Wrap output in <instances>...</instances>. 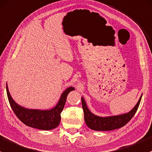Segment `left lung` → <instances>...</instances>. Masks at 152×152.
<instances>
[{"instance_id":"left-lung-1","label":"left lung","mask_w":152,"mask_h":152,"mask_svg":"<svg viewBox=\"0 0 152 152\" xmlns=\"http://www.w3.org/2000/svg\"><path fill=\"white\" fill-rule=\"evenodd\" d=\"M142 95L143 94H141L137 104L128 113L120 114V115L104 117L96 115L91 112V110L88 108L85 99L82 96L81 97L82 107L83 109L84 119H85L86 124L90 129L96 131H110L122 127L126 124L129 122L131 118L133 117L139 107Z\"/></svg>"}]
</instances>
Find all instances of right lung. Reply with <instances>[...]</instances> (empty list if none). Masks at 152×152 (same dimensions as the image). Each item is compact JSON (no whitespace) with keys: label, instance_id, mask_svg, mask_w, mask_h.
<instances>
[{"label":"right lung","instance_id":"1","mask_svg":"<svg viewBox=\"0 0 152 152\" xmlns=\"http://www.w3.org/2000/svg\"><path fill=\"white\" fill-rule=\"evenodd\" d=\"M73 87H69L61 94L58 102L50 109H29L18 104L11 96L6 83V93L11 107L15 115L23 124L31 127L42 130H50L57 127L61 121V113L64 107L68 94L74 91Z\"/></svg>","mask_w":152,"mask_h":152}]
</instances>
